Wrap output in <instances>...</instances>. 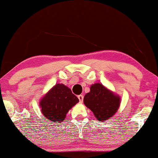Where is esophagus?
I'll use <instances>...</instances> for the list:
<instances>
[{
  "label": "esophagus",
  "mask_w": 158,
  "mask_h": 158,
  "mask_svg": "<svg viewBox=\"0 0 158 158\" xmlns=\"http://www.w3.org/2000/svg\"><path fill=\"white\" fill-rule=\"evenodd\" d=\"M78 98H79L80 102H82L83 100H84V95H78Z\"/></svg>",
  "instance_id": "obj_1"
}]
</instances>
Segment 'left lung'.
<instances>
[{"mask_svg": "<svg viewBox=\"0 0 158 158\" xmlns=\"http://www.w3.org/2000/svg\"><path fill=\"white\" fill-rule=\"evenodd\" d=\"M84 103L93 111L96 118L105 121L116 113L121 98L102 84L97 83L91 85L90 92L85 95Z\"/></svg>", "mask_w": 158, "mask_h": 158, "instance_id": "8db88e82", "label": "left lung"}]
</instances>
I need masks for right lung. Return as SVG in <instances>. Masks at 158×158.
Segmentation results:
<instances>
[{
	"label": "right lung",
	"mask_w": 158,
	"mask_h": 158,
	"mask_svg": "<svg viewBox=\"0 0 158 158\" xmlns=\"http://www.w3.org/2000/svg\"><path fill=\"white\" fill-rule=\"evenodd\" d=\"M79 99L70 89L63 84L55 85L40 102L42 114L48 121L62 123L66 114Z\"/></svg>",
	"instance_id": "1"
}]
</instances>
